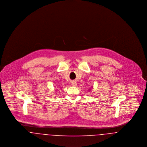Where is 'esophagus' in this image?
Here are the masks:
<instances>
[{
	"mask_svg": "<svg viewBox=\"0 0 147 147\" xmlns=\"http://www.w3.org/2000/svg\"><path fill=\"white\" fill-rule=\"evenodd\" d=\"M71 84L72 86H77V82L76 81H72L71 82Z\"/></svg>",
	"mask_w": 147,
	"mask_h": 147,
	"instance_id": "esophagus-1",
	"label": "esophagus"
}]
</instances>
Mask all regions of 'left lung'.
<instances>
[{
  "mask_svg": "<svg viewBox=\"0 0 147 147\" xmlns=\"http://www.w3.org/2000/svg\"><path fill=\"white\" fill-rule=\"evenodd\" d=\"M89 90H90V89H89Z\"/></svg>",
  "mask_w": 147,
  "mask_h": 147,
  "instance_id": "1",
  "label": "left lung"
}]
</instances>
